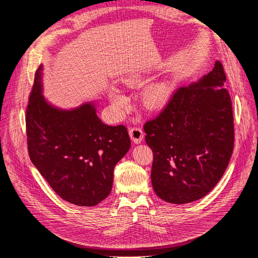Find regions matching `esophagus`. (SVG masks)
I'll return each mask as SVG.
<instances>
[{"mask_svg":"<svg viewBox=\"0 0 258 258\" xmlns=\"http://www.w3.org/2000/svg\"><path fill=\"white\" fill-rule=\"evenodd\" d=\"M129 135L130 138L132 140V142L136 143V144H140L142 142V140L144 138V134L141 128L139 127H134L129 130Z\"/></svg>","mask_w":258,"mask_h":258,"instance_id":"34e87169","label":"esophagus"}]
</instances>
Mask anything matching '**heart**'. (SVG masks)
<instances>
[{"label": "heart", "mask_w": 258, "mask_h": 258, "mask_svg": "<svg viewBox=\"0 0 258 258\" xmlns=\"http://www.w3.org/2000/svg\"><path fill=\"white\" fill-rule=\"evenodd\" d=\"M139 79H127L124 81L127 85H135L139 82ZM171 96V87L167 82H158L155 83L143 91L142 99L143 103L147 110L156 111L159 110L168 102ZM108 98L114 106L117 108H121L127 102V99L122 93L116 88H111L108 91Z\"/></svg>", "instance_id": "1"}]
</instances>
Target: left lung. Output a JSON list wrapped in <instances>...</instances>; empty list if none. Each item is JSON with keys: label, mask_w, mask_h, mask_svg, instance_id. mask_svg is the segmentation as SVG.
I'll return each instance as SVG.
<instances>
[{"label": "left lung", "mask_w": 258, "mask_h": 258, "mask_svg": "<svg viewBox=\"0 0 258 258\" xmlns=\"http://www.w3.org/2000/svg\"><path fill=\"white\" fill-rule=\"evenodd\" d=\"M223 66L178 88L155 119L144 124L152 148V185L157 196L184 205L214 188L233 151V116Z\"/></svg>", "instance_id": "obj_1"}]
</instances>
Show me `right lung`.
<instances>
[{"label":"right lung","instance_id":"1","mask_svg":"<svg viewBox=\"0 0 258 258\" xmlns=\"http://www.w3.org/2000/svg\"><path fill=\"white\" fill-rule=\"evenodd\" d=\"M96 106H54L43 96V66L37 69L26 117L30 159L54 192L81 207L110 195L114 168L131 146L126 127L103 123Z\"/></svg>","mask_w":258,"mask_h":258}]
</instances>
